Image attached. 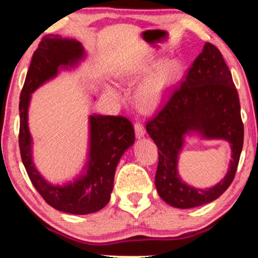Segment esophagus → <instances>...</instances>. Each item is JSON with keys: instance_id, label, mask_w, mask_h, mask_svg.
I'll list each match as a JSON object with an SVG mask.
<instances>
[{"instance_id": "obj_1", "label": "esophagus", "mask_w": 258, "mask_h": 258, "mask_svg": "<svg viewBox=\"0 0 258 258\" xmlns=\"http://www.w3.org/2000/svg\"><path fill=\"white\" fill-rule=\"evenodd\" d=\"M135 134H136V136L139 137V139H140V137L144 136V134H146V128H144L142 122L137 121L135 123Z\"/></svg>"}]
</instances>
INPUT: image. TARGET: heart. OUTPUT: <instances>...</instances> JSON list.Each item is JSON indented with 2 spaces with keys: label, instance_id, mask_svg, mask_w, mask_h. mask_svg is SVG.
<instances>
[{
  "label": "heart",
  "instance_id": "1",
  "mask_svg": "<svg viewBox=\"0 0 258 258\" xmlns=\"http://www.w3.org/2000/svg\"><path fill=\"white\" fill-rule=\"evenodd\" d=\"M175 73V66L172 63H164L160 66L153 75L141 87L139 97L141 103L147 108H154L160 103L169 82ZM111 93H115L111 90Z\"/></svg>",
  "mask_w": 258,
  "mask_h": 258
}]
</instances>
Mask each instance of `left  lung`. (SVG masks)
Wrapping results in <instances>:
<instances>
[{"instance_id": "obj_1", "label": "left lung", "mask_w": 258, "mask_h": 258, "mask_svg": "<svg viewBox=\"0 0 258 258\" xmlns=\"http://www.w3.org/2000/svg\"><path fill=\"white\" fill-rule=\"evenodd\" d=\"M146 128L158 148L155 185L168 204L181 209L200 207L218 199L229 188L241 157L244 126L231 73L214 44H204L183 80L169 89L167 101L148 119ZM190 130H199L208 138L227 139L232 144L228 174L211 189L191 188L177 174L182 135Z\"/></svg>"}]
</instances>
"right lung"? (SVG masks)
I'll list each match as a JSON object with an SVG mask.
<instances>
[{"label":"right lung","instance_id":"add662e5","mask_svg":"<svg viewBox=\"0 0 258 258\" xmlns=\"http://www.w3.org/2000/svg\"><path fill=\"white\" fill-rule=\"evenodd\" d=\"M84 50L76 40L59 35L42 38L27 73L20 96L19 146L21 158L31 183L49 206L63 213L86 215L101 210L110 200L114 176L119 158L135 141L133 123L124 116H90V154L87 174L63 186L49 184L31 161V137L28 129L30 94L57 74L59 66H73L83 57Z\"/></svg>","mask_w":258,"mask_h":258}]
</instances>
